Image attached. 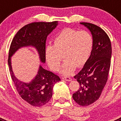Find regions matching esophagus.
<instances>
[{"instance_id": "34e87169", "label": "esophagus", "mask_w": 121, "mask_h": 121, "mask_svg": "<svg viewBox=\"0 0 121 121\" xmlns=\"http://www.w3.org/2000/svg\"><path fill=\"white\" fill-rule=\"evenodd\" d=\"M62 79L65 80L66 81H71L72 79L70 77H63V78H62Z\"/></svg>"}]
</instances>
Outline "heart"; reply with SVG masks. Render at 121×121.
<instances>
[{"instance_id":"heart-1","label":"heart","mask_w":121,"mask_h":121,"mask_svg":"<svg viewBox=\"0 0 121 121\" xmlns=\"http://www.w3.org/2000/svg\"><path fill=\"white\" fill-rule=\"evenodd\" d=\"M93 45V37L88 32L66 28L56 36L53 46L46 47L45 57L50 68L56 71L59 68L63 56L65 61L60 72L69 76L76 67L81 68L86 64Z\"/></svg>"}]
</instances>
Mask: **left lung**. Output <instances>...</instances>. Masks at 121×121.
Returning <instances> with one entry per match:
<instances>
[{"mask_svg": "<svg viewBox=\"0 0 121 121\" xmlns=\"http://www.w3.org/2000/svg\"><path fill=\"white\" fill-rule=\"evenodd\" d=\"M90 31L93 45L88 61L74 78L80 88L73 95L77 104L85 107L94 103L100 97L108 79L112 57V44L108 36L99 26L81 22Z\"/></svg>", "mask_w": 121, "mask_h": 121, "instance_id": "8db88e82", "label": "left lung"}]
</instances>
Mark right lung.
I'll list each match as a JSON object with an SVG mask.
<instances>
[{"mask_svg": "<svg viewBox=\"0 0 121 121\" xmlns=\"http://www.w3.org/2000/svg\"><path fill=\"white\" fill-rule=\"evenodd\" d=\"M57 22H33L25 25L15 35L9 47L8 63L11 76L21 98L33 106L41 107L47 103L52 97L54 84L60 81V79L57 75L40 65L37 75L33 80L28 82H22L14 74L11 57L18 49L31 46L37 50L40 61L45 62L47 37L56 27Z\"/></svg>", "mask_w": 121, "mask_h": 121, "instance_id": "add662e5", "label": "right lung"}]
</instances>
